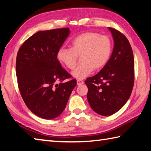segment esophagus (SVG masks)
<instances>
[{
    "label": "esophagus",
    "instance_id": "34e87169",
    "mask_svg": "<svg viewBox=\"0 0 151 151\" xmlns=\"http://www.w3.org/2000/svg\"><path fill=\"white\" fill-rule=\"evenodd\" d=\"M76 83H77V85H81V84H83V83H84V81H82V80H77L76 81Z\"/></svg>",
    "mask_w": 151,
    "mask_h": 151
}]
</instances>
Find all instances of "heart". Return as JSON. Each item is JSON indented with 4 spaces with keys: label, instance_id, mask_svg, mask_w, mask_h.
<instances>
[{
    "label": "heart",
    "instance_id": "1",
    "mask_svg": "<svg viewBox=\"0 0 151 151\" xmlns=\"http://www.w3.org/2000/svg\"><path fill=\"white\" fill-rule=\"evenodd\" d=\"M111 50V42L108 36L98 33L86 32L74 38L71 48L60 47L57 57L65 67L73 69L78 55H81L83 63L72 72L74 78L81 80L89 76L94 69L102 68L108 63Z\"/></svg>",
    "mask_w": 151,
    "mask_h": 151
}]
</instances>
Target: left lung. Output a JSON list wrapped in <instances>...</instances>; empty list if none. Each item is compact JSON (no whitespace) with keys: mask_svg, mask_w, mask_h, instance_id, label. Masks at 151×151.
I'll use <instances>...</instances> for the list:
<instances>
[{"mask_svg":"<svg viewBox=\"0 0 151 151\" xmlns=\"http://www.w3.org/2000/svg\"><path fill=\"white\" fill-rule=\"evenodd\" d=\"M108 29L114 42L110 58L99 73L84 82L90 107L104 116L115 114L125 105L134 84V57L130 43L121 32Z\"/></svg>","mask_w":151,"mask_h":151,"instance_id":"8db88e82","label":"left lung"}]
</instances>
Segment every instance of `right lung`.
Listing matches in <instances>:
<instances>
[{
  "instance_id": "right-lung-1",
  "label": "right lung",
  "mask_w": 151,
  "mask_h": 151,
  "mask_svg": "<svg viewBox=\"0 0 151 151\" xmlns=\"http://www.w3.org/2000/svg\"><path fill=\"white\" fill-rule=\"evenodd\" d=\"M70 34L68 28L40 31L25 41L16 57L18 88L27 107L37 116L53 119L62 114L74 88L57 53Z\"/></svg>"
}]
</instances>
